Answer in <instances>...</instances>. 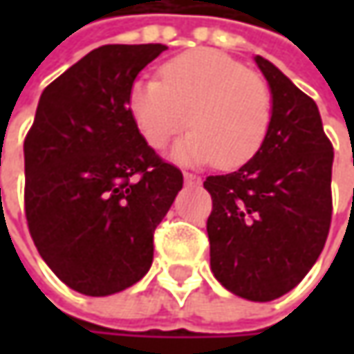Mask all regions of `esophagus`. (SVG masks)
<instances>
[{
	"label": "esophagus",
	"instance_id": "esophagus-1",
	"mask_svg": "<svg viewBox=\"0 0 354 354\" xmlns=\"http://www.w3.org/2000/svg\"><path fill=\"white\" fill-rule=\"evenodd\" d=\"M183 179L187 185H198L201 183V177L193 175V173H183Z\"/></svg>",
	"mask_w": 354,
	"mask_h": 354
}]
</instances>
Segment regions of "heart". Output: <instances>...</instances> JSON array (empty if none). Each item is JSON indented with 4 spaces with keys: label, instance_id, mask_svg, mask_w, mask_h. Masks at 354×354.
<instances>
[{
    "label": "heart",
    "instance_id": "1",
    "mask_svg": "<svg viewBox=\"0 0 354 354\" xmlns=\"http://www.w3.org/2000/svg\"><path fill=\"white\" fill-rule=\"evenodd\" d=\"M159 76L136 78L126 94V110L149 147L167 145L187 114L191 131L169 149L173 161H214L221 169H234L262 149L272 94L260 76L212 48L187 50L165 62Z\"/></svg>",
    "mask_w": 354,
    "mask_h": 354
}]
</instances>
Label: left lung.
<instances>
[{"label": "left lung", "instance_id": "1", "mask_svg": "<svg viewBox=\"0 0 354 354\" xmlns=\"http://www.w3.org/2000/svg\"><path fill=\"white\" fill-rule=\"evenodd\" d=\"M272 94L262 149L238 171L211 175V270L228 292L272 301L317 262L331 225L333 145L319 108L276 64L256 55Z\"/></svg>", "mask_w": 354, "mask_h": 354}]
</instances>
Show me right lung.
<instances>
[{
    "mask_svg": "<svg viewBox=\"0 0 354 354\" xmlns=\"http://www.w3.org/2000/svg\"><path fill=\"white\" fill-rule=\"evenodd\" d=\"M165 45H104L43 90L25 156V214L41 258L71 290L122 292L149 272L153 230L183 173L143 142L129 84Z\"/></svg>",
    "mask_w": 354,
    "mask_h": 354,
    "instance_id": "add662e5",
    "label": "right lung"
}]
</instances>
